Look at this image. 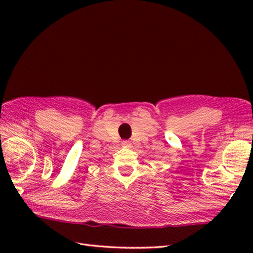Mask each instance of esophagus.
I'll return each instance as SVG.
<instances>
[{
    "label": "esophagus",
    "instance_id": "obj_1",
    "mask_svg": "<svg viewBox=\"0 0 253 253\" xmlns=\"http://www.w3.org/2000/svg\"><path fill=\"white\" fill-rule=\"evenodd\" d=\"M123 146L124 147H127V148H131V143H130V141H128V140H124L123 141Z\"/></svg>",
    "mask_w": 253,
    "mask_h": 253
}]
</instances>
